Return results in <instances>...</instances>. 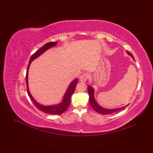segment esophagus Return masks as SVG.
Returning a JSON list of instances; mask_svg holds the SVG:
<instances>
[{
	"mask_svg": "<svg viewBox=\"0 0 153 153\" xmlns=\"http://www.w3.org/2000/svg\"><path fill=\"white\" fill-rule=\"evenodd\" d=\"M88 77H89V75L87 73H83L82 75H81V76L79 77V81L81 82H85L87 79H88Z\"/></svg>",
	"mask_w": 153,
	"mask_h": 153,
	"instance_id": "34e87169",
	"label": "esophagus"
}]
</instances>
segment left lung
Returning <instances> with one entry per match:
<instances>
[{
  "mask_svg": "<svg viewBox=\"0 0 153 153\" xmlns=\"http://www.w3.org/2000/svg\"><path fill=\"white\" fill-rule=\"evenodd\" d=\"M127 53H128L129 56H130L133 58V59H134V60H135L132 54L129 53V52H128V51H127ZM87 90H88V94L89 96V102H90L91 106L93 109L95 110V111H96L97 112H98L99 114H105V115L110 114H112L113 112L119 111V110L124 108L125 107L129 105V104H128V105H126L125 106L120 107V108H112V109L103 108V107H102L101 106H100L98 104V102L96 101L95 98V89H93V87H92L91 85H89L88 88H87Z\"/></svg>",
  "mask_w": 153,
  "mask_h": 153,
  "instance_id": "left-lung-1",
  "label": "left lung"
}]
</instances>
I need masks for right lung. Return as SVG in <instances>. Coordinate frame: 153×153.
<instances>
[{"label": "right lung", "mask_w": 153, "mask_h": 153, "mask_svg": "<svg viewBox=\"0 0 153 153\" xmlns=\"http://www.w3.org/2000/svg\"><path fill=\"white\" fill-rule=\"evenodd\" d=\"M57 44V41L55 42H51V43H48L43 45L41 48H39L36 53H35L30 58V62H29V64L27 66V69L26 71V77H25V80H26V84H27V94L29 97H30L32 101H33L35 106L37 107V108L41 110V111L43 112L48 114H61L63 112H64L66 110L68 109V107L70 106V100H71V97L73 93L74 92L75 89H76V87L77 83V79H74L72 82H71L69 86H68V89L66 90V93L64 95V97L62 98V101L57 104V105H43L42 104L39 103L37 100L33 98V96L31 95L30 93V89H29V85H28V71H29V68L30 66L31 63L33 62L35 59H36L37 58L40 56L41 54H43L45 51H47L49 48L56 46Z\"/></svg>", "instance_id": "right-lung-1"}]
</instances>
